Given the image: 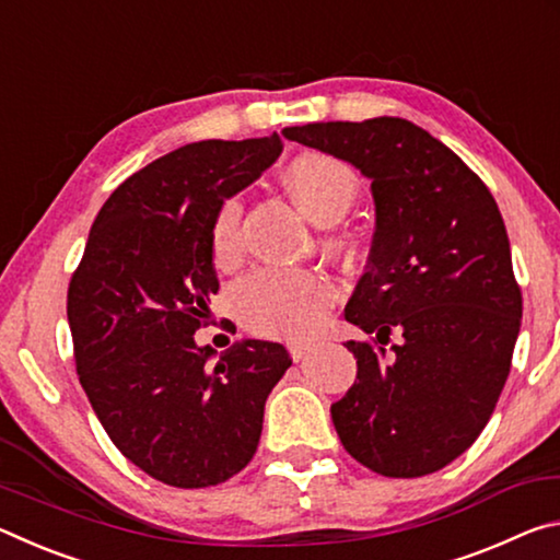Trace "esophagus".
Masks as SVG:
<instances>
[{
    "label": "esophagus",
    "instance_id": "obj_1",
    "mask_svg": "<svg viewBox=\"0 0 560 560\" xmlns=\"http://www.w3.org/2000/svg\"><path fill=\"white\" fill-rule=\"evenodd\" d=\"M287 346H289V350H291V358L296 360V363H299V360H301L303 355H306L311 348H314V340H306V338H291Z\"/></svg>",
    "mask_w": 560,
    "mask_h": 560
}]
</instances>
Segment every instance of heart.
I'll return each instance as SVG.
<instances>
[{
    "instance_id": "1",
    "label": "heart",
    "mask_w": 560,
    "mask_h": 560,
    "mask_svg": "<svg viewBox=\"0 0 560 560\" xmlns=\"http://www.w3.org/2000/svg\"><path fill=\"white\" fill-rule=\"evenodd\" d=\"M283 179L303 212L320 224L340 222L360 195L355 170L328 153H303L283 170ZM240 197L224 200L212 224V259L220 269H232L242 257ZM334 244L346 240L334 236ZM336 303V287L326 273L311 269H259L236 283L232 306L246 328L261 336L301 338L324 324Z\"/></svg>"
}]
</instances>
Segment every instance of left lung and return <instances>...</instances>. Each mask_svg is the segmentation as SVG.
<instances>
[{"label": "left lung", "instance_id": "1", "mask_svg": "<svg viewBox=\"0 0 560 560\" xmlns=\"http://www.w3.org/2000/svg\"><path fill=\"white\" fill-rule=\"evenodd\" d=\"M283 138L373 179L371 257L346 306L371 338L346 343L358 381L330 405L338 438L383 477L447 467L494 412L524 311L494 197L405 118L308 122L283 128Z\"/></svg>", "mask_w": 560, "mask_h": 560}]
</instances>
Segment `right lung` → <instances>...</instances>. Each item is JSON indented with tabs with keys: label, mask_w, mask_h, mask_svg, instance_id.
<instances>
[{
	"label": "right lung",
	"mask_w": 560,
	"mask_h": 560,
	"mask_svg": "<svg viewBox=\"0 0 560 560\" xmlns=\"http://www.w3.org/2000/svg\"><path fill=\"white\" fill-rule=\"evenodd\" d=\"M281 138L200 140L120 183L66 299L75 373L113 444L163 485H222L252 462L264 402L291 365L271 340L195 343L220 291L212 224L281 153Z\"/></svg>",
	"instance_id": "1"
}]
</instances>
